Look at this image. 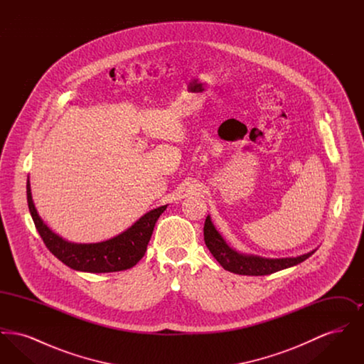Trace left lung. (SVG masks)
Returning <instances> with one entry per match:
<instances>
[{
	"label": "left lung",
	"instance_id": "8db88e82",
	"mask_svg": "<svg viewBox=\"0 0 364 364\" xmlns=\"http://www.w3.org/2000/svg\"><path fill=\"white\" fill-rule=\"evenodd\" d=\"M203 235H205V242L217 262L228 272L235 274H242V276H267L301 263L303 260L310 258L316 251L315 248L307 254H303L294 258V257L292 258H263L252 254H242L233 250L225 242V239L220 235L215 226L213 225L210 215L206 217Z\"/></svg>",
	"mask_w": 364,
	"mask_h": 364
}]
</instances>
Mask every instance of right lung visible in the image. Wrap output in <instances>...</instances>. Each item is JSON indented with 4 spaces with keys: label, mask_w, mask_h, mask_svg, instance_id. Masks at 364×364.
<instances>
[{
    "label": "right lung",
    "mask_w": 364,
    "mask_h": 364,
    "mask_svg": "<svg viewBox=\"0 0 364 364\" xmlns=\"http://www.w3.org/2000/svg\"><path fill=\"white\" fill-rule=\"evenodd\" d=\"M27 202L35 228L57 259L70 269L87 273H113L134 267L143 258L153 235L156 220L168 205L153 208L120 235L101 242H70L43 223L35 208L30 178L27 180Z\"/></svg>",
    "instance_id": "add662e5"
}]
</instances>
